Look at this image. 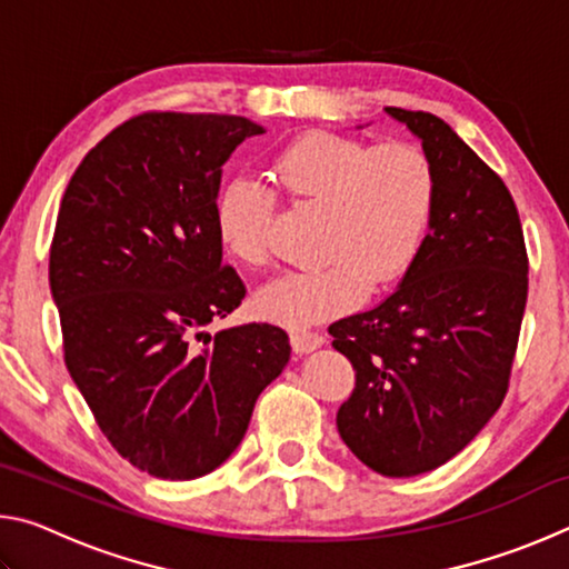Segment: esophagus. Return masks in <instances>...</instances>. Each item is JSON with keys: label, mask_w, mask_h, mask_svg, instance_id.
<instances>
[{"label": "esophagus", "mask_w": 569, "mask_h": 569, "mask_svg": "<svg viewBox=\"0 0 569 569\" xmlns=\"http://www.w3.org/2000/svg\"><path fill=\"white\" fill-rule=\"evenodd\" d=\"M323 341H326L323 333H319V331H311V329H293L291 331V343L298 353H308V351L319 349V346H323Z\"/></svg>", "instance_id": "esophagus-1"}]
</instances>
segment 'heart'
Wrapping results in <instances>:
<instances>
[{
	"instance_id": "1",
	"label": "heart",
	"mask_w": 569,
	"mask_h": 569,
	"mask_svg": "<svg viewBox=\"0 0 569 569\" xmlns=\"http://www.w3.org/2000/svg\"><path fill=\"white\" fill-rule=\"evenodd\" d=\"M276 191L236 178L216 200V233L246 268L271 263L278 196L321 208L316 258L323 263L283 276L258 293V311L286 326H306L346 311L369 291L403 278L421 253L437 208V168L411 140L366 142L336 132H306L268 166Z\"/></svg>"
}]
</instances>
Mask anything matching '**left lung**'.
Masks as SVG:
<instances>
[{
	"mask_svg": "<svg viewBox=\"0 0 569 569\" xmlns=\"http://www.w3.org/2000/svg\"><path fill=\"white\" fill-rule=\"evenodd\" d=\"M437 168L421 253L387 301L329 326L356 383L336 427L383 477L445 465L502 407L527 306V248L512 192L431 112L387 108Z\"/></svg>",
	"mask_w": 569,
	"mask_h": 569,
	"instance_id": "left-lung-1",
	"label": "left lung"
}]
</instances>
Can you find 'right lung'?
Returning a JSON list of instances; mask_svg holds the SVG:
<instances>
[{
    "mask_svg": "<svg viewBox=\"0 0 569 569\" xmlns=\"http://www.w3.org/2000/svg\"><path fill=\"white\" fill-rule=\"evenodd\" d=\"M261 132L238 114H134L62 196L50 288L67 371L118 455L152 477L223 465L291 356L271 323L203 331L246 296L223 266L216 198L230 152Z\"/></svg>",
    "mask_w": 569,
    "mask_h": 569,
    "instance_id": "1",
    "label": "right lung"
}]
</instances>
